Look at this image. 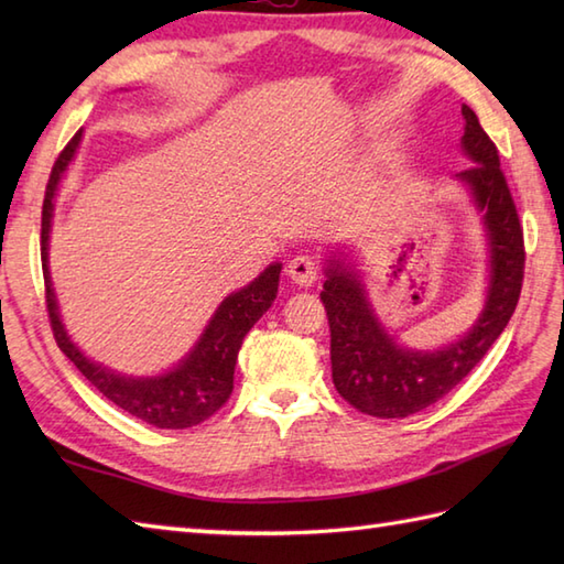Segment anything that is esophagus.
Masks as SVG:
<instances>
[{
  "label": "esophagus",
  "mask_w": 564,
  "mask_h": 564,
  "mask_svg": "<svg viewBox=\"0 0 564 564\" xmlns=\"http://www.w3.org/2000/svg\"><path fill=\"white\" fill-rule=\"evenodd\" d=\"M289 275L297 283V285H310L317 281L319 275V263L315 261V257L310 254H297L295 259H291L289 263Z\"/></svg>",
  "instance_id": "obj_1"
}]
</instances>
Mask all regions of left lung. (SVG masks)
<instances>
[{
    "label": "left lung",
    "instance_id": "1",
    "mask_svg": "<svg viewBox=\"0 0 564 564\" xmlns=\"http://www.w3.org/2000/svg\"><path fill=\"white\" fill-rule=\"evenodd\" d=\"M460 111V150L473 166L455 174V182L470 191L482 215L489 254L485 305L475 325L438 349H406L376 315L358 263L346 251L325 259L327 281L319 297L329 317L334 388L358 412L378 419L410 416L446 398L499 339L521 295L525 254L519 213L495 142L470 106L463 104Z\"/></svg>",
    "mask_w": 564,
    "mask_h": 564
}]
</instances>
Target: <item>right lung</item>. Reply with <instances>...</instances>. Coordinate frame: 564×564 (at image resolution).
I'll return each mask as SVG.
<instances>
[{
	"instance_id": "add662e5",
	"label": "right lung",
	"mask_w": 564,
	"mask_h": 564,
	"mask_svg": "<svg viewBox=\"0 0 564 564\" xmlns=\"http://www.w3.org/2000/svg\"><path fill=\"white\" fill-rule=\"evenodd\" d=\"M79 142L82 130H77L75 138L67 142V148L59 152V158L55 160L43 198L41 261L45 279V303L47 315H51L55 341L59 346V351L79 368V373L87 378L106 400L121 406L123 412L133 414L145 424H152L158 429L196 426L218 412L227 402V398H230L239 346H242L247 332L254 327L259 317L273 305L275 293H279L283 263H269L254 281L245 285V289L227 295L208 319L206 329L200 332L194 349H191L176 366L164 370V373L128 376L118 373V370L104 364L91 361V358L72 341L63 325V315H59L51 279V267H47V242H51L53 230L55 196L67 166L75 160Z\"/></svg>"
}]
</instances>
